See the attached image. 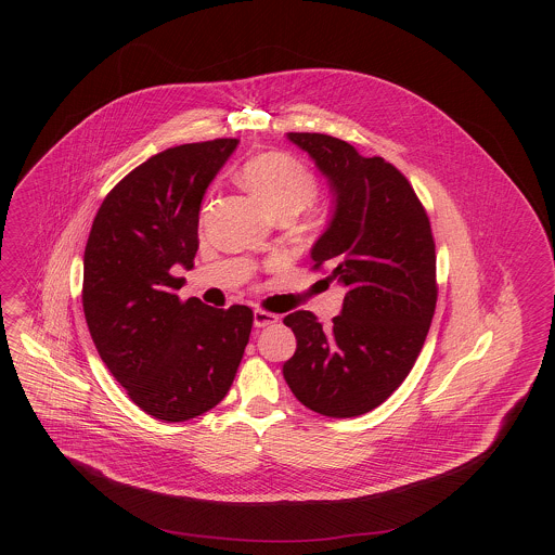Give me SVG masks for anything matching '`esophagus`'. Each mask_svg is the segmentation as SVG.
<instances>
[{"label":"esophagus","instance_id":"1","mask_svg":"<svg viewBox=\"0 0 555 555\" xmlns=\"http://www.w3.org/2000/svg\"><path fill=\"white\" fill-rule=\"evenodd\" d=\"M280 320L278 314H271V312H264V310H256L254 312V324L260 328V326H269V324H275Z\"/></svg>","mask_w":555,"mask_h":555}]
</instances>
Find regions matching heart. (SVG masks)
I'll return each instance as SVG.
<instances>
[{
  "label": "heart",
  "mask_w": 555,
  "mask_h": 555,
  "mask_svg": "<svg viewBox=\"0 0 555 555\" xmlns=\"http://www.w3.org/2000/svg\"><path fill=\"white\" fill-rule=\"evenodd\" d=\"M238 177L249 192L282 218L297 216L318 192L317 175L301 159L284 152H267L247 159Z\"/></svg>",
  "instance_id": "b5f03b06"
}]
</instances>
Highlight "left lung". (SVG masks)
<instances>
[{"instance_id": "8db88e82", "label": "left lung", "mask_w": 555, "mask_h": 555, "mask_svg": "<svg viewBox=\"0 0 555 555\" xmlns=\"http://www.w3.org/2000/svg\"><path fill=\"white\" fill-rule=\"evenodd\" d=\"M328 177L335 216L312 247L314 271L346 288L341 314L284 318L297 337L284 378L295 397L331 418L378 408L410 374L431 324L436 243L410 181L385 158H363L328 134L291 132Z\"/></svg>"}]
</instances>
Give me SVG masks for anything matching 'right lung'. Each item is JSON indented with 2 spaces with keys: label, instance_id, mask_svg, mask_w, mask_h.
<instances>
[{
  "label": "right lung",
  "instance_id": "obj_1",
  "mask_svg": "<svg viewBox=\"0 0 555 555\" xmlns=\"http://www.w3.org/2000/svg\"><path fill=\"white\" fill-rule=\"evenodd\" d=\"M214 139L164 150L102 201L82 258V312L113 378L147 414L181 423L218 405L233 385L254 312L181 301L194 267L207 185L237 147Z\"/></svg>",
  "mask_w": 555,
  "mask_h": 555
}]
</instances>
